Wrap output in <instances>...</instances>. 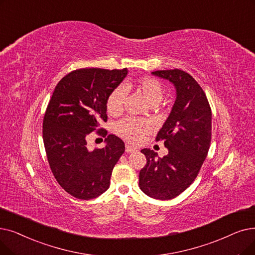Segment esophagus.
Masks as SVG:
<instances>
[{"mask_svg": "<svg viewBox=\"0 0 255 255\" xmlns=\"http://www.w3.org/2000/svg\"><path fill=\"white\" fill-rule=\"evenodd\" d=\"M137 151V149L135 147H132L131 145H129V143H127L126 145V153H133Z\"/></svg>", "mask_w": 255, "mask_h": 255, "instance_id": "obj_1", "label": "esophagus"}]
</instances>
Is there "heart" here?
Listing matches in <instances>:
<instances>
[{
	"label": "heart",
	"mask_w": 255,
	"mask_h": 255,
	"mask_svg": "<svg viewBox=\"0 0 255 255\" xmlns=\"http://www.w3.org/2000/svg\"><path fill=\"white\" fill-rule=\"evenodd\" d=\"M139 92L147 102L153 106L159 104L164 96L162 85L153 78H141L136 81H127L123 86H118L110 93L106 101L107 112L110 115H119L123 112L126 92ZM151 129L149 123L140 119L128 117L120 121L116 126L117 133L131 142H138Z\"/></svg>",
	"instance_id": "obj_1"
}]
</instances>
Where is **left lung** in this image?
Wrapping results in <instances>:
<instances>
[{
  "label": "left lung",
  "instance_id": "1",
  "mask_svg": "<svg viewBox=\"0 0 255 255\" xmlns=\"http://www.w3.org/2000/svg\"><path fill=\"white\" fill-rule=\"evenodd\" d=\"M170 81L176 91L171 113L157 134L169 153L162 158L142 149L147 163L139 172V189L158 200H170L189 187L200 171L212 140V110L202 88L181 70L151 73Z\"/></svg>",
  "mask_w": 255,
  "mask_h": 255
}]
</instances>
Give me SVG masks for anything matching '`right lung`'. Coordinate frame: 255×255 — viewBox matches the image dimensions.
I'll list each match as a JSON object with an SVG mask.
<instances>
[{"label": "right lung", "instance_id": "right-lung-1", "mask_svg": "<svg viewBox=\"0 0 255 255\" xmlns=\"http://www.w3.org/2000/svg\"><path fill=\"white\" fill-rule=\"evenodd\" d=\"M128 69H80L58 82L47 107L42 124L50 168L62 189L75 198L91 200L106 192L125 143L114 134L105 147L90 151L92 132L106 136L100 125L107 121V98L125 79Z\"/></svg>", "mask_w": 255, "mask_h": 255}]
</instances>
